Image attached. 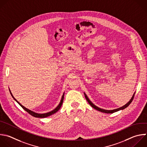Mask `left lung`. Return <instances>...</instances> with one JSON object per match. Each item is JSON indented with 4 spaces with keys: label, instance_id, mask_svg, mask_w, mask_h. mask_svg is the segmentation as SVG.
<instances>
[{
    "label": "left lung",
    "instance_id": "obj_1",
    "mask_svg": "<svg viewBox=\"0 0 147 147\" xmlns=\"http://www.w3.org/2000/svg\"><path fill=\"white\" fill-rule=\"evenodd\" d=\"M84 94H85V98H86V100H87V102H88V103L93 108V109H94L95 110H98V111H100V112H102V113H107V114H111V113H115V112H117V111H119V110H123V109H125V108H126L127 107H128L129 106V105L131 103V102L133 101V98H134V93L133 94V96H132V97L131 98V99L130 100V101L127 103H126L125 105H124L123 106H122V107H119V108H118V109H115V110H104V109H100V108H99V107H97L96 106H95L94 104H93L92 103V102L89 99V98L88 97V96H86V94L84 93Z\"/></svg>",
    "mask_w": 147,
    "mask_h": 147
}]
</instances>
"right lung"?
I'll return each instance as SVG.
<instances>
[{
	"label": "right lung",
	"instance_id": "add662e5",
	"mask_svg": "<svg viewBox=\"0 0 147 147\" xmlns=\"http://www.w3.org/2000/svg\"><path fill=\"white\" fill-rule=\"evenodd\" d=\"M9 90H10V94H11V95L12 96V97H13V98L21 106V107H22V108L24 109V110H25L26 112H28L29 114H30L31 115H32L33 117H36V118H45V117H48V116H50V115H53V114H55V113H57L59 109H60V108L61 107V106H62V103H63V98H64V93L63 94V95H62V99H61V102H60V103H59V105L54 109V110H53V111H50V112H48V113H44V114H38V113H34V112H33V111H31V110H29V109H26V107H25L24 106H23L21 103H20L14 97V96H13V94H12V93H11V91H10V90L9 89Z\"/></svg>",
	"mask_w": 147,
	"mask_h": 147
}]
</instances>
